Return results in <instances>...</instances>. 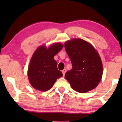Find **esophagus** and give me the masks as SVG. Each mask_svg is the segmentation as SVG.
Segmentation results:
<instances>
[{"instance_id":"obj_1","label":"esophagus","mask_w":122,"mask_h":122,"mask_svg":"<svg viewBox=\"0 0 122 122\" xmlns=\"http://www.w3.org/2000/svg\"><path fill=\"white\" fill-rule=\"evenodd\" d=\"M66 69H64L62 71V74H63V75H65V73H66Z\"/></svg>"}]
</instances>
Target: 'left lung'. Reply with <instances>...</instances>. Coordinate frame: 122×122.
<instances>
[{"instance_id":"left-lung-1","label":"left lung","mask_w":122,"mask_h":122,"mask_svg":"<svg viewBox=\"0 0 122 122\" xmlns=\"http://www.w3.org/2000/svg\"><path fill=\"white\" fill-rule=\"evenodd\" d=\"M65 49L72 64L65 79L79 93H85L97 86L103 75V65L95 48L85 41L73 39L65 43Z\"/></svg>"}]
</instances>
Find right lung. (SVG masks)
<instances>
[{"label": "right lung", "mask_w": 122, "mask_h": 122, "mask_svg": "<svg viewBox=\"0 0 122 122\" xmlns=\"http://www.w3.org/2000/svg\"><path fill=\"white\" fill-rule=\"evenodd\" d=\"M61 43H55L48 49L42 46L36 50L31 59L28 69V77L33 87L41 91H46L63 75L57 68L54 59L62 49Z\"/></svg>", "instance_id": "add662e5"}]
</instances>
